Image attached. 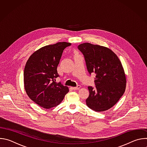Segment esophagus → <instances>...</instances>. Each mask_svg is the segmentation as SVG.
Returning <instances> with one entry per match:
<instances>
[{
  "mask_svg": "<svg viewBox=\"0 0 147 147\" xmlns=\"http://www.w3.org/2000/svg\"><path fill=\"white\" fill-rule=\"evenodd\" d=\"M80 88V86H77V87H73V89L74 90H79Z\"/></svg>",
  "mask_w": 147,
  "mask_h": 147,
  "instance_id": "1",
  "label": "esophagus"
}]
</instances>
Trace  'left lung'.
<instances>
[{
  "label": "left lung",
  "instance_id": "1",
  "mask_svg": "<svg viewBox=\"0 0 147 147\" xmlns=\"http://www.w3.org/2000/svg\"><path fill=\"white\" fill-rule=\"evenodd\" d=\"M84 56L90 74L94 73L95 87L88 86L87 105L96 112L113 107L123 95L126 84L124 71L117 55L108 48L84 43L78 46Z\"/></svg>",
  "mask_w": 147,
  "mask_h": 147
}]
</instances>
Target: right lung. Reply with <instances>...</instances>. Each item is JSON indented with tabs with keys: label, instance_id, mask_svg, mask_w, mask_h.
<instances>
[{
	"label": "right lung",
	"instance_id": "right-lung-1",
	"mask_svg": "<svg viewBox=\"0 0 147 147\" xmlns=\"http://www.w3.org/2000/svg\"><path fill=\"white\" fill-rule=\"evenodd\" d=\"M71 44L57 42L40 48L31 55L24 71V88L29 98L39 106L49 109L59 105L69 92L56 78L57 67L64 49Z\"/></svg>",
	"mask_w": 147,
	"mask_h": 147
}]
</instances>
